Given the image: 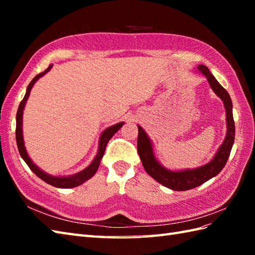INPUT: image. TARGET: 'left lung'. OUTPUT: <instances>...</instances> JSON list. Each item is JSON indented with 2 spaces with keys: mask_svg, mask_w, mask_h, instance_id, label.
Returning a JSON list of instances; mask_svg holds the SVG:
<instances>
[{
  "mask_svg": "<svg viewBox=\"0 0 255 255\" xmlns=\"http://www.w3.org/2000/svg\"><path fill=\"white\" fill-rule=\"evenodd\" d=\"M197 69L202 72L208 80V83L211 89L217 94L221 100H223L225 108H226V116H227V136L224 143L221 144L218 152L216 153L214 159L209 163L205 164L197 169L194 170H184V171H170L162 166L158 160L155 159L153 153V148L147 133L144 132L143 129L138 126V141L137 149L138 154L141 159L142 165L145 172L153 177L156 182H159L162 185L167 188H171L173 191H187L194 187L202 185L206 181L210 180L218 174V173L224 169L227 161L231 152L232 144L235 142V121L234 115H232V102L230 95L228 94L223 86L219 84L217 80L214 78V75L210 73L208 68L206 66L197 67Z\"/></svg>",
  "mask_w": 255,
  "mask_h": 255,
  "instance_id": "1",
  "label": "left lung"
}]
</instances>
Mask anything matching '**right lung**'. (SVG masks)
<instances>
[{
  "instance_id": "obj_1",
  "label": "right lung",
  "mask_w": 255,
  "mask_h": 255,
  "mask_svg": "<svg viewBox=\"0 0 255 255\" xmlns=\"http://www.w3.org/2000/svg\"><path fill=\"white\" fill-rule=\"evenodd\" d=\"M52 68V64H50L48 69H46L44 72H41L39 74H37L36 77L31 80V82L29 83L28 88H27L26 91V94L24 96L23 101L20 102V104L18 106V110H17V114H16V142H17V148L19 151V154L23 160L26 162V164L29 166V169L35 173V174L41 178L42 181H45L46 183L50 184V185L55 186V187H59V188H71V187H75V186H79L81 184H83L84 182H86L88 180L93 176L97 169H99L100 163H101V160L103 158V155H104L105 152V149H106V145L110 141L111 138L115 134L119 129L123 127V125L125 123H118L116 125H114V126L108 127L107 129H105L104 131H103L102 136L100 138V145H99V152H97L95 159L93 160V162L84 169L83 171H81L77 174L71 175V176H63V177H58V176H52L47 174L44 171H41L39 167L36 166L34 163H32V161L30 160V158L28 156L26 152V149H25V145H24V139H23V130H21V125H23V111H24V107L25 104L27 102V99H28L29 93L31 91V88L34 86L36 81L41 78L42 75L46 74L49 70Z\"/></svg>"
}]
</instances>
